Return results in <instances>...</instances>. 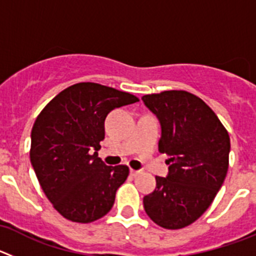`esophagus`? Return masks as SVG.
<instances>
[{
	"label": "esophagus",
	"instance_id": "obj_1",
	"mask_svg": "<svg viewBox=\"0 0 256 256\" xmlns=\"http://www.w3.org/2000/svg\"><path fill=\"white\" fill-rule=\"evenodd\" d=\"M141 173H142V170H136V169H130V176H132V177H137V176H140Z\"/></svg>",
	"mask_w": 256,
	"mask_h": 256
}]
</instances>
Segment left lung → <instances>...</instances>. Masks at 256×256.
<instances>
[{
	"label": "left lung",
	"instance_id": "left-lung-1",
	"mask_svg": "<svg viewBox=\"0 0 256 256\" xmlns=\"http://www.w3.org/2000/svg\"><path fill=\"white\" fill-rule=\"evenodd\" d=\"M142 100L159 119V151L169 156L168 176L155 177L144 212L160 227L184 228L206 212L224 182L230 136L216 112L190 92L164 91Z\"/></svg>",
	"mask_w": 256,
	"mask_h": 256
}]
</instances>
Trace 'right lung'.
<instances>
[{
  "label": "right lung",
  "mask_w": 256,
  "mask_h": 256,
  "mask_svg": "<svg viewBox=\"0 0 256 256\" xmlns=\"http://www.w3.org/2000/svg\"><path fill=\"white\" fill-rule=\"evenodd\" d=\"M138 98L98 83L70 86L54 97L32 128L30 162L40 187L64 218L91 223L114 205L126 165L108 166L98 158L105 119Z\"/></svg>",
  "instance_id": "right-lung-1"
}]
</instances>
